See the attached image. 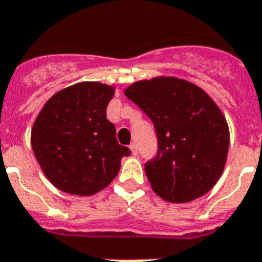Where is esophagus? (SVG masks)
<instances>
[{
	"mask_svg": "<svg viewBox=\"0 0 262 262\" xmlns=\"http://www.w3.org/2000/svg\"><path fill=\"white\" fill-rule=\"evenodd\" d=\"M129 147H130L132 154H133V155H137V145H136V143H132Z\"/></svg>",
	"mask_w": 262,
	"mask_h": 262,
	"instance_id": "esophagus-1",
	"label": "esophagus"
}]
</instances>
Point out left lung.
Listing matches in <instances>:
<instances>
[{
	"instance_id": "1",
	"label": "left lung",
	"mask_w": 262,
	"mask_h": 262,
	"mask_svg": "<svg viewBox=\"0 0 262 262\" xmlns=\"http://www.w3.org/2000/svg\"><path fill=\"white\" fill-rule=\"evenodd\" d=\"M125 95L152 121L157 157L145 162L154 192L173 203L209 192L224 170L229 130L210 96L173 77L132 83Z\"/></svg>"
}]
</instances>
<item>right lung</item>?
I'll list each match as a JSON object with an SVG mask.
<instances>
[{
  "mask_svg": "<svg viewBox=\"0 0 262 262\" xmlns=\"http://www.w3.org/2000/svg\"><path fill=\"white\" fill-rule=\"evenodd\" d=\"M113 86L79 82L57 92L31 130V145L39 166L56 188L89 196L115 179L121 159L130 149L118 144L114 123L107 119Z\"/></svg>",
  "mask_w": 262,
  "mask_h": 262,
  "instance_id": "add662e5",
  "label": "right lung"
}]
</instances>
